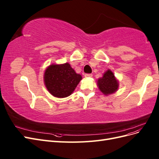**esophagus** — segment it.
Returning <instances> with one entry per match:
<instances>
[{"label":"esophagus","instance_id":"esophagus-1","mask_svg":"<svg viewBox=\"0 0 159 159\" xmlns=\"http://www.w3.org/2000/svg\"><path fill=\"white\" fill-rule=\"evenodd\" d=\"M85 78H91V77H92V74H85Z\"/></svg>","mask_w":159,"mask_h":159}]
</instances>
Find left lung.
I'll use <instances>...</instances> for the list:
<instances>
[{
    "label": "left lung",
    "mask_w": 159,
    "mask_h": 159,
    "mask_svg": "<svg viewBox=\"0 0 159 159\" xmlns=\"http://www.w3.org/2000/svg\"><path fill=\"white\" fill-rule=\"evenodd\" d=\"M98 88L105 95H109L116 92L119 88V81L115 78L113 72L108 69L102 78L97 81Z\"/></svg>",
    "instance_id": "8db88e82"
}]
</instances>
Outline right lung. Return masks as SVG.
Returning <instances> with one entry per match:
<instances>
[{
  "label": "right lung",
  "instance_id": "1",
  "mask_svg": "<svg viewBox=\"0 0 159 159\" xmlns=\"http://www.w3.org/2000/svg\"><path fill=\"white\" fill-rule=\"evenodd\" d=\"M81 80L82 76L77 74L68 62L50 64L44 74V82L47 90L57 98L70 96Z\"/></svg>",
  "mask_w": 159,
  "mask_h": 159
}]
</instances>
